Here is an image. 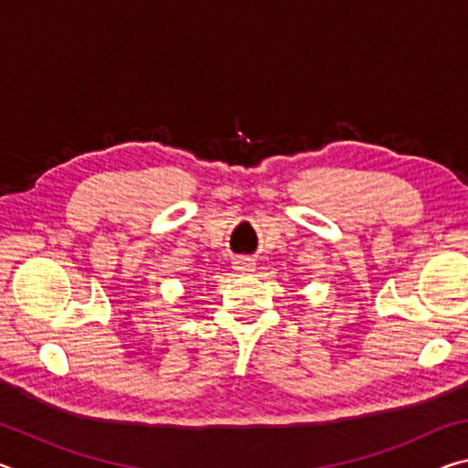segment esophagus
<instances>
[{
    "mask_svg": "<svg viewBox=\"0 0 468 468\" xmlns=\"http://www.w3.org/2000/svg\"><path fill=\"white\" fill-rule=\"evenodd\" d=\"M233 268L239 274H251L253 271H256V264H253V260H250V258H235L233 260Z\"/></svg>",
    "mask_w": 468,
    "mask_h": 468,
    "instance_id": "esophagus-1",
    "label": "esophagus"
}]
</instances>
